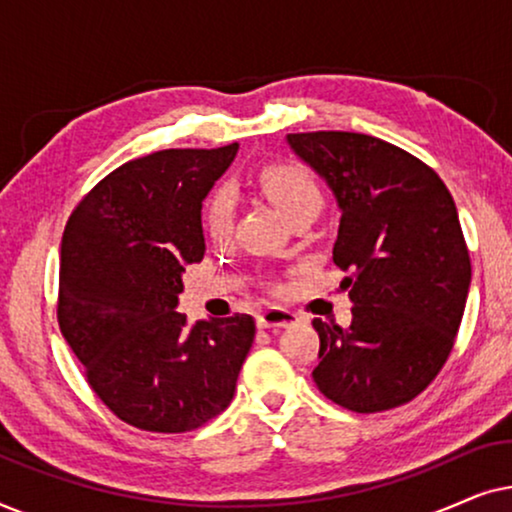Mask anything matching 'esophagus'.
Masks as SVG:
<instances>
[{"label": "esophagus", "mask_w": 512, "mask_h": 512, "mask_svg": "<svg viewBox=\"0 0 512 512\" xmlns=\"http://www.w3.org/2000/svg\"><path fill=\"white\" fill-rule=\"evenodd\" d=\"M256 321L261 328H286L296 324L298 317L289 310H282V307H265V310L258 312Z\"/></svg>", "instance_id": "obj_1"}]
</instances>
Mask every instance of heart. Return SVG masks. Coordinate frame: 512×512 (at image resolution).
I'll list each match as a JSON object with an SVG mask.
<instances>
[{"label":"heart","instance_id":"heart-1","mask_svg":"<svg viewBox=\"0 0 512 512\" xmlns=\"http://www.w3.org/2000/svg\"><path fill=\"white\" fill-rule=\"evenodd\" d=\"M258 184L286 219H291L298 212H305V209L319 212L321 202H324V195H321V188L312 174L296 163H275L263 167L261 174H258ZM235 205V193L228 186L216 188L205 200V205H202V228H205L209 240H228L230 233H233Z\"/></svg>","mask_w":512,"mask_h":512}]
</instances>
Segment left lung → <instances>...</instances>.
<instances>
[{
	"label": "left lung",
	"instance_id": "left-lung-1",
	"mask_svg": "<svg viewBox=\"0 0 512 512\" xmlns=\"http://www.w3.org/2000/svg\"><path fill=\"white\" fill-rule=\"evenodd\" d=\"M340 207L333 263L352 324L314 319L321 394L352 412H382L429 387L464 317L471 258L443 179L398 146L359 132L286 135Z\"/></svg>",
	"mask_w": 512,
	"mask_h": 512
}]
</instances>
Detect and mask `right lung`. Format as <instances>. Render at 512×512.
Wrapping results in <instances>:
<instances>
[{"label":"right lung","mask_w":512,"mask_h":512,"mask_svg":"<svg viewBox=\"0 0 512 512\" xmlns=\"http://www.w3.org/2000/svg\"><path fill=\"white\" fill-rule=\"evenodd\" d=\"M237 144L165 149L107 174L69 216L58 324L93 391L142 431L184 433L233 401L256 324L177 312L181 272L205 256L202 200Z\"/></svg>","instance_id":"obj_1"}]
</instances>
